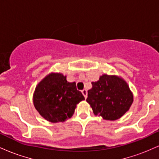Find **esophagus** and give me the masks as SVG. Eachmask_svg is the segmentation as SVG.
I'll return each mask as SVG.
<instances>
[{
	"label": "esophagus",
	"instance_id": "1",
	"mask_svg": "<svg viewBox=\"0 0 159 159\" xmlns=\"http://www.w3.org/2000/svg\"><path fill=\"white\" fill-rule=\"evenodd\" d=\"M82 94L84 95V96L85 98H87V90H83L81 91Z\"/></svg>",
	"mask_w": 159,
	"mask_h": 159
}]
</instances>
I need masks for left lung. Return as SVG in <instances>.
<instances>
[{"mask_svg": "<svg viewBox=\"0 0 159 159\" xmlns=\"http://www.w3.org/2000/svg\"><path fill=\"white\" fill-rule=\"evenodd\" d=\"M87 102L96 115L103 119L115 120L129 110L133 96L126 82L117 76L103 75L98 81L92 82Z\"/></svg>", "mask_w": 159, "mask_h": 159, "instance_id": "1", "label": "left lung"}]
</instances>
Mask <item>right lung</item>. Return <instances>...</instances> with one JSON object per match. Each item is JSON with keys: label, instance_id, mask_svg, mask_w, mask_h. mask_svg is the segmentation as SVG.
Masks as SVG:
<instances>
[{"label": "right lung", "instance_id": "obj_1", "mask_svg": "<svg viewBox=\"0 0 159 159\" xmlns=\"http://www.w3.org/2000/svg\"><path fill=\"white\" fill-rule=\"evenodd\" d=\"M84 96L62 74L52 73L36 87L34 95L36 109L43 117L52 123L64 122L74 114L76 105Z\"/></svg>", "mask_w": 159, "mask_h": 159}]
</instances>
